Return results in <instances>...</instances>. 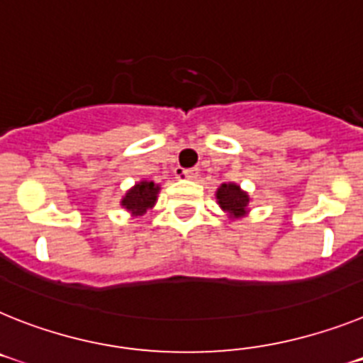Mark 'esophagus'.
<instances>
[{"label":"esophagus","instance_id":"obj_1","mask_svg":"<svg viewBox=\"0 0 363 363\" xmlns=\"http://www.w3.org/2000/svg\"><path fill=\"white\" fill-rule=\"evenodd\" d=\"M178 178L182 179H196L198 178V169H185V170H178Z\"/></svg>","mask_w":363,"mask_h":363}]
</instances>
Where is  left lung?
<instances>
[{"instance_id": "1", "label": "left lung", "mask_w": 363, "mask_h": 363, "mask_svg": "<svg viewBox=\"0 0 363 363\" xmlns=\"http://www.w3.org/2000/svg\"><path fill=\"white\" fill-rule=\"evenodd\" d=\"M216 203L220 206V209L228 215L229 220H238L247 216L250 213V194L240 189V185L233 184V182H228V184H222L216 189Z\"/></svg>"}]
</instances>
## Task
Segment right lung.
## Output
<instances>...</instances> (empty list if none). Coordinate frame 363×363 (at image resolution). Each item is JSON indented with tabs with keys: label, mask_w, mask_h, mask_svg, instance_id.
Returning <instances> with one entry per match:
<instances>
[{
	"label": "right lung",
	"mask_w": 363,
	"mask_h": 363,
	"mask_svg": "<svg viewBox=\"0 0 363 363\" xmlns=\"http://www.w3.org/2000/svg\"><path fill=\"white\" fill-rule=\"evenodd\" d=\"M160 191V185L154 184L152 179H139L138 184L132 185L123 194V198H121V207H125L126 211L134 216V218L143 216L148 209L156 206Z\"/></svg>",
	"instance_id": "1"
}]
</instances>
